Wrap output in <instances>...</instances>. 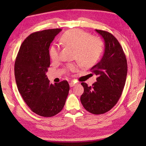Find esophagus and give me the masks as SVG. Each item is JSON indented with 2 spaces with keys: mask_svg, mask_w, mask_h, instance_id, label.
<instances>
[{
  "mask_svg": "<svg viewBox=\"0 0 146 146\" xmlns=\"http://www.w3.org/2000/svg\"><path fill=\"white\" fill-rule=\"evenodd\" d=\"M75 85H76V83L72 82L69 83V86H70V87H73V86H75Z\"/></svg>",
  "mask_w": 146,
  "mask_h": 146,
  "instance_id": "1",
  "label": "esophagus"
}]
</instances>
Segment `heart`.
<instances>
[{
    "mask_svg": "<svg viewBox=\"0 0 146 146\" xmlns=\"http://www.w3.org/2000/svg\"><path fill=\"white\" fill-rule=\"evenodd\" d=\"M63 46L74 49V58L76 59L83 67L88 68L96 63L104 49V43L98 37L90 36L89 33L80 29L66 31L60 38ZM50 58L56 61L59 59V49L53 46L49 50ZM68 69L75 72L78 68L76 64H68Z\"/></svg>",
    "mask_w": 146,
    "mask_h": 146,
    "instance_id": "obj_1",
    "label": "heart"
}]
</instances>
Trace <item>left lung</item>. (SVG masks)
Wrapping results in <instances>:
<instances>
[{
  "label": "left lung",
  "mask_w": 146,
  "mask_h": 146,
  "mask_svg": "<svg viewBox=\"0 0 146 146\" xmlns=\"http://www.w3.org/2000/svg\"><path fill=\"white\" fill-rule=\"evenodd\" d=\"M103 38L105 52L99 63L91 69L98 77L97 82L88 86L82 83L84 92L80 100L83 107L94 114L110 111L121 98L127 74V62L122 47L112 34L96 30Z\"/></svg>",
  "instance_id": "obj_1"
}]
</instances>
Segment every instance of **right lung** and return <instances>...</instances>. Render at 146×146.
Returning a JSON list of instances; mask_svg holds the SVG:
<instances>
[{
    "label": "right lung",
    "instance_id": "right-lung-1",
    "mask_svg": "<svg viewBox=\"0 0 146 146\" xmlns=\"http://www.w3.org/2000/svg\"><path fill=\"white\" fill-rule=\"evenodd\" d=\"M61 29L33 33L22 44L15 63L17 89L30 110L43 117H52L64 107L69 91L66 80L50 84L47 76L50 60V43Z\"/></svg>",
    "mask_w": 146,
    "mask_h": 146
}]
</instances>
